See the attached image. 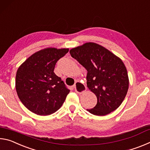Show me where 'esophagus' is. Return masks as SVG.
<instances>
[{
    "mask_svg": "<svg viewBox=\"0 0 150 150\" xmlns=\"http://www.w3.org/2000/svg\"><path fill=\"white\" fill-rule=\"evenodd\" d=\"M74 88H75V92H77L79 94H81L83 92L87 90V88H86L85 85L83 83H81L79 81H77L75 83V84L74 85Z\"/></svg>",
    "mask_w": 150,
    "mask_h": 150,
    "instance_id": "34e87169",
    "label": "esophagus"
}]
</instances>
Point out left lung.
Segmentation results:
<instances>
[{
	"label": "left lung",
	"instance_id": "1",
	"mask_svg": "<svg viewBox=\"0 0 150 150\" xmlns=\"http://www.w3.org/2000/svg\"><path fill=\"white\" fill-rule=\"evenodd\" d=\"M69 53L87 69V87L97 98L95 107L87 110L94 115L105 116L118 108L129 86L128 72L122 61L93 42L72 48Z\"/></svg>",
	"mask_w": 150,
	"mask_h": 150
}]
</instances>
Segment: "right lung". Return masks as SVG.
Here are the masks:
<instances>
[{
    "mask_svg": "<svg viewBox=\"0 0 150 150\" xmlns=\"http://www.w3.org/2000/svg\"><path fill=\"white\" fill-rule=\"evenodd\" d=\"M69 49L47 47L29 57L17 70L16 90L22 104L38 115L59 110L69 93L62 79L54 72L55 64Z\"/></svg>",
    "mask_w": 150,
    "mask_h": 150,
    "instance_id": "add662e5",
    "label": "right lung"
}]
</instances>
